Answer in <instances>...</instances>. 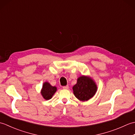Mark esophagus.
<instances>
[{
	"label": "esophagus",
	"instance_id": "1",
	"mask_svg": "<svg viewBox=\"0 0 135 135\" xmlns=\"http://www.w3.org/2000/svg\"><path fill=\"white\" fill-rule=\"evenodd\" d=\"M68 85H67V86H63L62 87V88L64 89H68Z\"/></svg>",
	"mask_w": 135,
	"mask_h": 135
}]
</instances>
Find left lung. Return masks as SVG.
<instances>
[{
  "mask_svg": "<svg viewBox=\"0 0 135 135\" xmlns=\"http://www.w3.org/2000/svg\"><path fill=\"white\" fill-rule=\"evenodd\" d=\"M74 94L80 101L85 102L93 97L97 89L95 82L90 77L82 75L73 87Z\"/></svg>",
  "mask_w": 135,
  "mask_h": 135,
  "instance_id": "8db88e82",
  "label": "left lung"
}]
</instances>
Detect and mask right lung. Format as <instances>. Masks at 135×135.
<instances>
[{
	"instance_id": "right-lung-1",
	"label": "right lung",
	"mask_w": 135,
	"mask_h": 135,
	"mask_svg": "<svg viewBox=\"0 0 135 135\" xmlns=\"http://www.w3.org/2000/svg\"><path fill=\"white\" fill-rule=\"evenodd\" d=\"M57 91L56 86H52L49 83L45 82L44 83L41 90V94L45 100H50Z\"/></svg>"
}]
</instances>
